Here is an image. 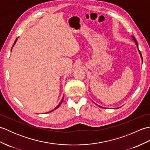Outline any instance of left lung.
<instances>
[{
    "label": "left lung",
    "mask_w": 150,
    "mask_h": 150,
    "mask_svg": "<svg viewBox=\"0 0 150 150\" xmlns=\"http://www.w3.org/2000/svg\"><path fill=\"white\" fill-rule=\"evenodd\" d=\"M132 38H133V40L135 41V43H136V44H137V48H138V50H139V47H138V43H137V40H136V39H135V38L133 37V36H132ZM139 53H140V55H141V59H142V55H141V52H140L139 51ZM100 107H101V106H100ZM101 108H103V107H101Z\"/></svg>",
    "instance_id": "left-lung-1"
}]
</instances>
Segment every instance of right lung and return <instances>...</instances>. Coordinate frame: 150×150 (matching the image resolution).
<instances>
[{
	"instance_id": "1",
	"label": "right lung",
	"mask_w": 150,
	"mask_h": 150,
	"mask_svg": "<svg viewBox=\"0 0 150 150\" xmlns=\"http://www.w3.org/2000/svg\"><path fill=\"white\" fill-rule=\"evenodd\" d=\"M17 39L15 40V42H14V44H13V46H14V44H15V42H16V41H17ZM11 49H12V48H11ZM63 98H62V100H61V102H60V104H59L58 105V106H57V107H56V108H55V110H56V109H57V108H59V106H60V104H61V103H62V100H63ZM52 111H53V110H52Z\"/></svg>"
}]
</instances>
